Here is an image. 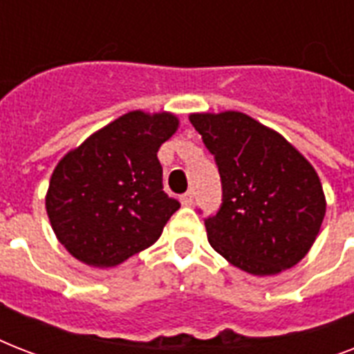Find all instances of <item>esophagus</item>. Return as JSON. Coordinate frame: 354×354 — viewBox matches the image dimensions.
<instances>
[{"instance_id": "esophagus-1", "label": "esophagus", "mask_w": 354, "mask_h": 354, "mask_svg": "<svg viewBox=\"0 0 354 354\" xmlns=\"http://www.w3.org/2000/svg\"><path fill=\"white\" fill-rule=\"evenodd\" d=\"M193 200H194V194L191 193V191H189V193H185V194H182V204L183 205H191V204H193Z\"/></svg>"}]
</instances>
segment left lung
I'll return each instance as SVG.
<instances>
[{
    "mask_svg": "<svg viewBox=\"0 0 354 354\" xmlns=\"http://www.w3.org/2000/svg\"><path fill=\"white\" fill-rule=\"evenodd\" d=\"M222 180L207 241L233 266L275 275L301 261L325 216L314 167L281 133L241 112L191 113Z\"/></svg>",
    "mask_w": 354,
    "mask_h": 354,
    "instance_id": "left-lung-1",
    "label": "left lung"
}]
</instances>
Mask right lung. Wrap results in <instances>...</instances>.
Here are the masks:
<instances>
[{"label":"right lung","mask_w":354,"mask_h":354,"mask_svg":"<svg viewBox=\"0 0 354 354\" xmlns=\"http://www.w3.org/2000/svg\"><path fill=\"white\" fill-rule=\"evenodd\" d=\"M176 128L172 113L128 112L58 161L46 209L53 232L75 259L110 268L160 239L180 209L163 191L158 160Z\"/></svg>","instance_id":"obj_1"}]
</instances>
